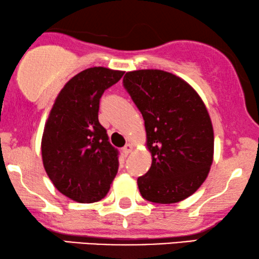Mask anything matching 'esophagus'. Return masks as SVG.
I'll return each instance as SVG.
<instances>
[{"instance_id":"obj_1","label":"esophagus","mask_w":259,"mask_h":259,"mask_svg":"<svg viewBox=\"0 0 259 259\" xmlns=\"http://www.w3.org/2000/svg\"><path fill=\"white\" fill-rule=\"evenodd\" d=\"M122 151H123V153H125V154H130L131 152L133 151V146L131 144H126L125 147L122 148Z\"/></svg>"}]
</instances>
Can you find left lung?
Wrapping results in <instances>:
<instances>
[{"label": "left lung", "mask_w": 259, "mask_h": 259, "mask_svg": "<svg viewBox=\"0 0 259 259\" xmlns=\"http://www.w3.org/2000/svg\"><path fill=\"white\" fill-rule=\"evenodd\" d=\"M123 87L143 114L152 165L138 178L144 199L184 200L199 189L213 160V128L197 92L159 69L126 73Z\"/></svg>", "instance_id": "1"}]
</instances>
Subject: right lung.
Wrapping results in <instances>:
<instances>
[{"label": "right lung", "instance_id": "obj_1", "mask_svg": "<svg viewBox=\"0 0 259 259\" xmlns=\"http://www.w3.org/2000/svg\"><path fill=\"white\" fill-rule=\"evenodd\" d=\"M123 72L84 69L65 84L46 122L41 151L46 172L62 194L77 203L105 198L119 168V151L99 122L106 90Z\"/></svg>", "mask_w": 259, "mask_h": 259}]
</instances>
